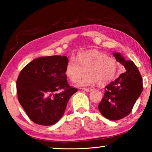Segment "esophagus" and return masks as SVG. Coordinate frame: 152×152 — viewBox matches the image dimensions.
<instances>
[{
    "label": "esophagus",
    "mask_w": 152,
    "mask_h": 152,
    "mask_svg": "<svg viewBox=\"0 0 152 152\" xmlns=\"http://www.w3.org/2000/svg\"><path fill=\"white\" fill-rule=\"evenodd\" d=\"M82 90H84V91L86 92H91L92 91V88H82Z\"/></svg>",
    "instance_id": "obj_1"
}]
</instances>
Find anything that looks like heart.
Masks as SVG:
<instances>
[{
  "label": "heart",
  "instance_id": "obj_1",
  "mask_svg": "<svg viewBox=\"0 0 152 152\" xmlns=\"http://www.w3.org/2000/svg\"><path fill=\"white\" fill-rule=\"evenodd\" d=\"M86 73L88 75L78 81V86H86L97 82L105 85L115 78L117 63L115 58L96 50L80 53L76 60L71 58L66 68V75L72 82H76Z\"/></svg>",
  "mask_w": 152,
  "mask_h": 152
}]
</instances>
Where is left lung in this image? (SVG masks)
Returning <instances> with one entry per match:
<instances>
[{"mask_svg":"<svg viewBox=\"0 0 152 152\" xmlns=\"http://www.w3.org/2000/svg\"><path fill=\"white\" fill-rule=\"evenodd\" d=\"M113 54L126 71L105 87L104 97L98 108L105 118L117 121L127 116L132 111L142 92L143 83L142 77L132 61L126 60L119 52Z\"/></svg>","mask_w":152,"mask_h":152,"instance_id":"left-lung-1","label":"left lung"}]
</instances>
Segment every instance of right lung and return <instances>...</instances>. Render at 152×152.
<instances>
[{
	"label": "right lung",
	"instance_id": "right-lung-1",
	"mask_svg": "<svg viewBox=\"0 0 152 152\" xmlns=\"http://www.w3.org/2000/svg\"><path fill=\"white\" fill-rule=\"evenodd\" d=\"M68 62L66 56L40 57L20 71L17 80L18 99L29 119L38 125L57 123L70 98L78 91L67 82Z\"/></svg>",
	"mask_w": 152,
	"mask_h": 152
}]
</instances>
